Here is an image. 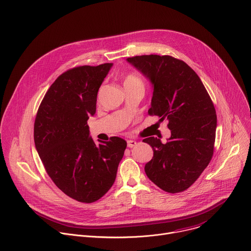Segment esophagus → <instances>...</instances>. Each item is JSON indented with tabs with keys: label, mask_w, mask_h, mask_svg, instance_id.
<instances>
[{
	"label": "esophagus",
	"mask_w": 251,
	"mask_h": 251,
	"mask_svg": "<svg viewBox=\"0 0 251 251\" xmlns=\"http://www.w3.org/2000/svg\"><path fill=\"white\" fill-rule=\"evenodd\" d=\"M136 144H137V142H136V141H134V140H128V141H127V146H128L129 148H133V147H135V146H136Z\"/></svg>",
	"instance_id": "esophagus-1"
}]
</instances>
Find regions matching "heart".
I'll use <instances>...</instances> for the list:
<instances>
[{"mask_svg": "<svg viewBox=\"0 0 251 251\" xmlns=\"http://www.w3.org/2000/svg\"><path fill=\"white\" fill-rule=\"evenodd\" d=\"M129 82H141V80L139 78H137L136 76H133V75H129L126 77L124 83H129Z\"/></svg>", "mask_w": 251, "mask_h": 251, "instance_id": "obj_1", "label": "heart"}]
</instances>
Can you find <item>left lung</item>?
Returning <instances> with one entry per match:
<instances>
[{"label": "left lung", "mask_w": 251, "mask_h": 251, "mask_svg": "<svg viewBox=\"0 0 251 251\" xmlns=\"http://www.w3.org/2000/svg\"><path fill=\"white\" fill-rule=\"evenodd\" d=\"M151 83L150 115L169 121L171 137L163 144L143 141L154 156L145 173L160 189L180 193L190 188L207 167L213 154L217 114L201 78L183 60L169 55H140L126 59Z\"/></svg>", "instance_id": "left-lung-1"}]
</instances>
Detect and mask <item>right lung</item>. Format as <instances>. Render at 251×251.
Here are the masks:
<instances>
[{
	"label": "right lung",
	"mask_w": 251,
	"mask_h": 251,
	"mask_svg": "<svg viewBox=\"0 0 251 251\" xmlns=\"http://www.w3.org/2000/svg\"><path fill=\"white\" fill-rule=\"evenodd\" d=\"M112 65L65 71L46 93L34 121V145L47 173L59 190L81 202H93L109 191L127 147L119 137L96 145L87 125Z\"/></svg>",
	"instance_id": "1"
}]
</instances>
